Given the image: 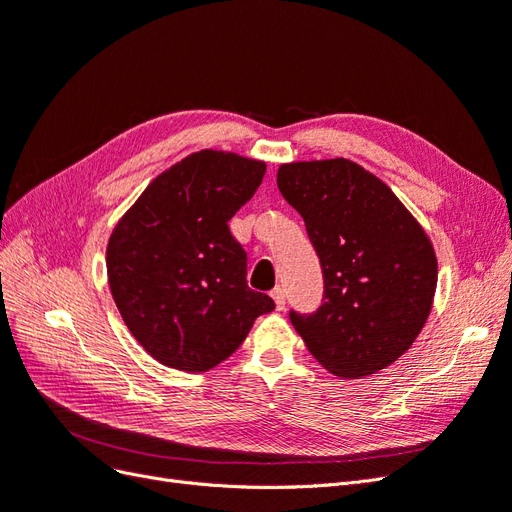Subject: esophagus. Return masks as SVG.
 Segmentation results:
<instances>
[{"label":"esophagus","mask_w":512,"mask_h":512,"mask_svg":"<svg viewBox=\"0 0 512 512\" xmlns=\"http://www.w3.org/2000/svg\"><path fill=\"white\" fill-rule=\"evenodd\" d=\"M271 297H273V301H275V307L282 312V309L286 307V292H284V288H280V286L273 288V290H271Z\"/></svg>","instance_id":"obj_1"}]
</instances>
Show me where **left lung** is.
I'll list each match as a JSON object with an SVG mask.
<instances>
[{
  "mask_svg": "<svg viewBox=\"0 0 512 512\" xmlns=\"http://www.w3.org/2000/svg\"><path fill=\"white\" fill-rule=\"evenodd\" d=\"M277 188L301 213L324 280L320 307L290 309L292 327L337 376L389 367L431 312L438 260L425 230L389 185L344 158L282 164Z\"/></svg>",
  "mask_w": 512,
  "mask_h": 512,
  "instance_id": "left-lung-1",
  "label": "left lung"
}]
</instances>
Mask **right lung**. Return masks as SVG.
Here are the masks:
<instances>
[{"mask_svg":"<svg viewBox=\"0 0 512 512\" xmlns=\"http://www.w3.org/2000/svg\"><path fill=\"white\" fill-rule=\"evenodd\" d=\"M265 170L237 153H192L153 179L115 226L108 284L130 333L160 363L207 371L275 309L247 286V254L228 228Z\"/></svg>","mask_w":512,"mask_h":512,"instance_id":"1","label":"right lung"}]
</instances>
